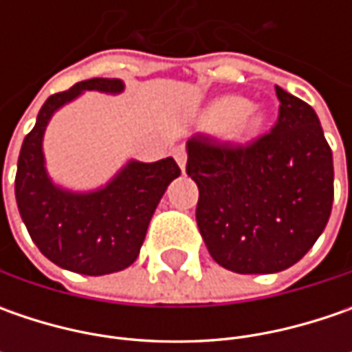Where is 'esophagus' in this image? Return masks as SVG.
Masks as SVG:
<instances>
[{"mask_svg":"<svg viewBox=\"0 0 352 352\" xmlns=\"http://www.w3.org/2000/svg\"><path fill=\"white\" fill-rule=\"evenodd\" d=\"M172 155H174V158H176V162H178V166H180V170H186V160H188V155H186V148L184 146H176L174 151H172Z\"/></svg>","mask_w":352,"mask_h":352,"instance_id":"1","label":"esophagus"}]
</instances>
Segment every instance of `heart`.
<instances>
[{"label": "heart", "mask_w": 352, "mask_h": 352, "mask_svg": "<svg viewBox=\"0 0 352 352\" xmlns=\"http://www.w3.org/2000/svg\"><path fill=\"white\" fill-rule=\"evenodd\" d=\"M199 123L210 131H223L233 142H249L261 135L266 123V113L256 105L236 96L217 98L204 109Z\"/></svg>", "instance_id": "heart-1"}]
</instances>
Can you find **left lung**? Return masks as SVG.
I'll return each instance as SVG.
<instances>
[{
  "label": "left lung",
  "mask_w": 352,
  "mask_h": 352,
  "mask_svg": "<svg viewBox=\"0 0 352 352\" xmlns=\"http://www.w3.org/2000/svg\"><path fill=\"white\" fill-rule=\"evenodd\" d=\"M278 121L249 146L188 139L196 219L213 261L236 274L290 268L314 247L333 206V155L311 105L276 86Z\"/></svg>",
  "instance_id": "obj_1"
}]
</instances>
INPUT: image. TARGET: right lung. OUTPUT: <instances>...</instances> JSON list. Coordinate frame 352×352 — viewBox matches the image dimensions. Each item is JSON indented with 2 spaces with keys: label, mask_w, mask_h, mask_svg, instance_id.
<instances>
[{
  "label": "right lung",
  "mask_w": 352,
  "mask_h": 352,
  "mask_svg": "<svg viewBox=\"0 0 352 352\" xmlns=\"http://www.w3.org/2000/svg\"><path fill=\"white\" fill-rule=\"evenodd\" d=\"M121 94L117 78H91L50 96L17 160L15 197L21 219L48 261L86 276L119 272L137 261L151 217L168 184L180 176L174 158L129 160L109 182L91 192H72L50 180L43 153L48 121L84 91Z\"/></svg>",
  "instance_id": "1"
}]
</instances>
